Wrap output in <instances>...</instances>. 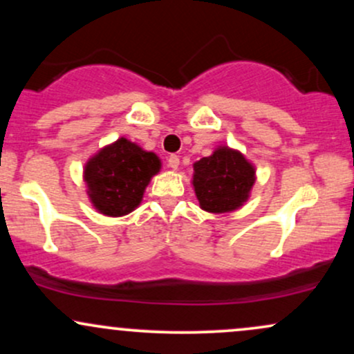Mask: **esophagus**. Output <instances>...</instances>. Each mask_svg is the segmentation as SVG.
Segmentation results:
<instances>
[{
	"mask_svg": "<svg viewBox=\"0 0 354 354\" xmlns=\"http://www.w3.org/2000/svg\"><path fill=\"white\" fill-rule=\"evenodd\" d=\"M168 166L171 169H178L180 168V158L176 156V154H173V156L168 158Z\"/></svg>",
	"mask_w": 354,
	"mask_h": 354,
	"instance_id": "esophagus-1",
	"label": "esophagus"
}]
</instances>
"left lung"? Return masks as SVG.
<instances>
[{"mask_svg":"<svg viewBox=\"0 0 354 354\" xmlns=\"http://www.w3.org/2000/svg\"><path fill=\"white\" fill-rule=\"evenodd\" d=\"M256 168L238 149L219 145L209 156L193 165L194 194L200 208L213 214L231 213L250 200Z\"/></svg>","mask_w":354,"mask_h":354,"instance_id":"left-lung-1","label":"left lung"}]
</instances>
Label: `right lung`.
<instances>
[{
    "label": "right lung",
    "mask_w": 354,
    "mask_h": 354,
    "mask_svg": "<svg viewBox=\"0 0 354 354\" xmlns=\"http://www.w3.org/2000/svg\"><path fill=\"white\" fill-rule=\"evenodd\" d=\"M160 169L156 153L121 136L84 163L83 180L93 208L104 216L120 218L141 205L146 186Z\"/></svg>",
    "instance_id": "obj_1"
}]
</instances>
